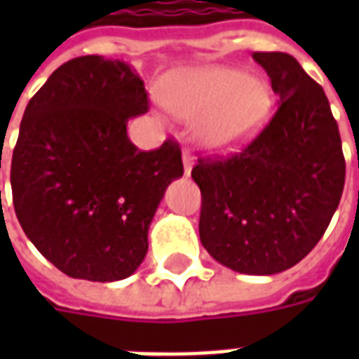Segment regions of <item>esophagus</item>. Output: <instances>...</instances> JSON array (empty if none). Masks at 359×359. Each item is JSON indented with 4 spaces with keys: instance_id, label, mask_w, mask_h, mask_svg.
<instances>
[{
    "instance_id": "obj_1",
    "label": "esophagus",
    "mask_w": 359,
    "mask_h": 359,
    "mask_svg": "<svg viewBox=\"0 0 359 359\" xmlns=\"http://www.w3.org/2000/svg\"><path fill=\"white\" fill-rule=\"evenodd\" d=\"M182 165H184V175L186 177H190L191 175V168H194V156H191L190 152H182Z\"/></svg>"
}]
</instances>
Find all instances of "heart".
<instances>
[{
  "label": "heart",
  "instance_id": "obj_1",
  "mask_svg": "<svg viewBox=\"0 0 359 359\" xmlns=\"http://www.w3.org/2000/svg\"><path fill=\"white\" fill-rule=\"evenodd\" d=\"M160 102L180 119H194V140L212 154L242 151L266 128L273 93L264 78L235 67L203 65L160 78Z\"/></svg>",
  "mask_w": 359,
  "mask_h": 359
}]
</instances>
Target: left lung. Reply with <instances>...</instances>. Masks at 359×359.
I'll use <instances>...</instances> for the list:
<instances>
[{"mask_svg": "<svg viewBox=\"0 0 359 359\" xmlns=\"http://www.w3.org/2000/svg\"><path fill=\"white\" fill-rule=\"evenodd\" d=\"M278 111L244 151L199 160V236L212 259L238 273L272 276L323 238L345 186L341 135L324 89L292 55L255 52Z\"/></svg>", "mask_w": 359, "mask_h": 359, "instance_id": "obj_1", "label": "left lung"}]
</instances>
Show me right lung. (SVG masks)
<instances>
[{
	"label": "right lung",
	"mask_w": 359,
	"mask_h": 359,
	"mask_svg": "<svg viewBox=\"0 0 359 359\" xmlns=\"http://www.w3.org/2000/svg\"><path fill=\"white\" fill-rule=\"evenodd\" d=\"M147 109L140 74L102 55L61 65L25 108L11 163L14 212L70 278L132 276L163 194L184 173L177 143L143 152L128 140V119Z\"/></svg>",
	"instance_id": "right-lung-1"
}]
</instances>
